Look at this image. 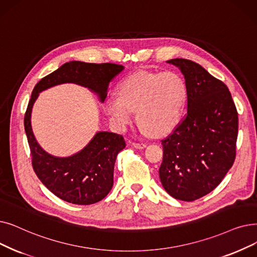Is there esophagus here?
<instances>
[{
    "label": "esophagus",
    "instance_id": "esophagus-1",
    "mask_svg": "<svg viewBox=\"0 0 257 257\" xmlns=\"http://www.w3.org/2000/svg\"><path fill=\"white\" fill-rule=\"evenodd\" d=\"M132 146L135 147V148H137V149H144V148H146V146L147 145L146 144H140V143H132Z\"/></svg>",
    "mask_w": 257,
    "mask_h": 257
}]
</instances>
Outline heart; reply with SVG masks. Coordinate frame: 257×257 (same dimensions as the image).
<instances>
[{
  "label": "heart",
  "instance_id": "obj_1",
  "mask_svg": "<svg viewBox=\"0 0 257 257\" xmlns=\"http://www.w3.org/2000/svg\"><path fill=\"white\" fill-rule=\"evenodd\" d=\"M116 97L103 103L104 113L118 129H124L136 111L145 133L164 136L171 132L183 117L187 103V86L175 72L138 71L124 77L116 86Z\"/></svg>",
  "mask_w": 257,
  "mask_h": 257
}]
</instances>
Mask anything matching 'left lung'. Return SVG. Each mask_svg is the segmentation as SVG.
<instances>
[{"instance_id": "8db88e82", "label": "left lung", "mask_w": 257, "mask_h": 257, "mask_svg": "<svg viewBox=\"0 0 257 257\" xmlns=\"http://www.w3.org/2000/svg\"><path fill=\"white\" fill-rule=\"evenodd\" d=\"M181 70L187 86V114L162 141L160 180L172 197L192 202L220 184L233 165L238 116L228 87L202 66L185 59L167 61Z\"/></svg>"}]
</instances>
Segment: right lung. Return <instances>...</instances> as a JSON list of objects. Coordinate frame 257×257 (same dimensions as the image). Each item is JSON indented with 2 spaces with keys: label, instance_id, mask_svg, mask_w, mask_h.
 Listing matches in <instances>:
<instances>
[{
  "label": "right lung",
  "instance_id": "obj_1",
  "mask_svg": "<svg viewBox=\"0 0 257 257\" xmlns=\"http://www.w3.org/2000/svg\"><path fill=\"white\" fill-rule=\"evenodd\" d=\"M116 64L65 63L36 85L24 117L25 132L32 156V167L40 181L61 199L75 205H91L102 200L113 186L116 156L126 147L124 138L113 132L98 131L79 152L66 158L52 155L38 143L31 127V111L39 94L57 85L76 84L95 93L104 103L110 81L124 70Z\"/></svg>",
  "mask_w": 257,
  "mask_h": 257
}]
</instances>
